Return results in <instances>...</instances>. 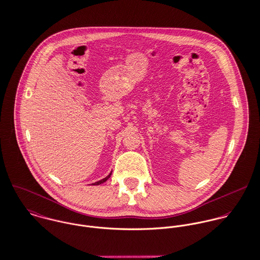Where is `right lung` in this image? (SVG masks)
Here are the masks:
<instances>
[{"label": "right lung", "instance_id": "add662e5", "mask_svg": "<svg viewBox=\"0 0 260 260\" xmlns=\"http://www.w3.org/2000/svg\"><path fill=\"white\" fill-rule=\"evenodd\" d=\"M111 174H112V173H109L105 178H103V179H101V180H99V181H95V182H93V183H91L92 185H99V184H101V183H104L105 181H107L108 179H109V177L111 176Z\"/></svg>", "mask_w": 260, "mask_h": 260}]
</instances>
